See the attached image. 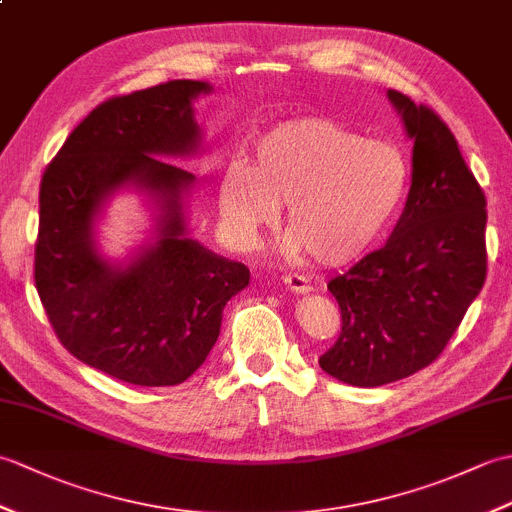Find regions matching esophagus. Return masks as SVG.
Returning a JSON list of instances; mask_svg holds the SVG:
<instances>
[{
	"mask_svg": "<svg viewBox=\"0 0 512 512\" xmlns=\"http://www.w3.org/2000/svg\"><path fill=\"white\" fill-rule=\"evenodd\" d=\"M284 286H286L288 290H292V292H310V290H312L306 277L292 275V273H290V275H284Z\"/></svg>",
	"mask_w": 512,
	"mask_h": 512,
	"instance_id": "obj_1",
	"label": "esophagus"
}]
</instances>
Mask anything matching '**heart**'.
Masks as SVG:
<instances>
[{"mask_svg": "<svg viewBox=\"0 0 512 512\" xmlns=\"http://www.w3.org/2000/svg\"><path fill=\"white\" fill-rule=\"evenodd\" d=\"M407 187L409 165L398 147L325 118H297L259 136L253 162H228L217 206L228 237L253 246L286 202V253L308 250L319 264L341 266L383 237Z\"/></svg>", "mask_w": 512, "mask_h": 512, "instance_id": "1", "label": "heart"}]
</instances>
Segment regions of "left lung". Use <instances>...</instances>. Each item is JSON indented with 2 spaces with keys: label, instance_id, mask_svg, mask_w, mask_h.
<instances>
[{
  "label": "left lung",
  "instance_id": "1",
  "mask_svg": "<svg viewBox=\"0 0 512 512\" xmlns=\"http://www.w3.org/2000/svg\"><path fill=\"white\" fill-rule=\"evenodd\" d=\"M387 96L413 140L411 189L387 244L328 284L341 334L319 358L325 374L354 387L436 361L486 279V198L458 140L427 105Z\"/></svg>",
  "mask_w": 512,
  "mask_h": 512
}]
</instances>
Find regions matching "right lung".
Masks as SVG:
<instances>
[{"label":"right lung","instance_id":"1","mask_svg":"<svg viewBox=\"0 0 512 512\" xmlns=\"http://www.w3.org/2000/svg\"><path fill=\"white\" fill-rule=\"evenodd\" d=\"M204 81H169L96 105L43 171L35 286L54 334L81 363L129 385H180L220 336L226 301L250 270L184 237L193 173L162 160L198 149L193 99ZM127 183L159 202V237L125 269L98 255L93 222Z\"/></svg>","mask_w":512,"mask_h":512}]
</instances>
